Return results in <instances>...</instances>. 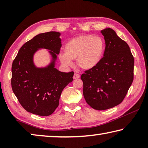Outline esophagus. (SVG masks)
I'll return each mask as SVG.
<instances>
[{"mask_svg": "<svg viewBox=\"0 0 148 148\" xmlns=\"http://www.w3.org/2000/svg\"><path fill=\"white\" fill-rule=\"evenodd\" d=\"M79 77H80L79 74H77V73H74V76H73V78L74 79H77V78H79Z\"/></svg>", "mask_w": 148, "mask_h": 148, "instance_id": "1", "label": "esophagus"}]
</instances>
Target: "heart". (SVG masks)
I'll return each mask as SVG.
<instances>
[{"instance_id":"heart-1","label":"heart","mask_w":148,"mask_h":148,"mask_svg":"<svg viewBox=\"0 0 148 148\" xmlns=\"http://www.w3.org/2000/svg\"><path fill=\"white\" fill-rule=\"evenodd\" d=\"M105 42L99 36L82 35L65 44L64 53L59 55V60L65 66H71L76 60L77 66L88 71L97 66L104 53Z\"/></svg>"}]
</instances>
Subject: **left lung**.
Segmentation results:
<instances>
[{"instance_id":"left-lung-1","label":"left lung","mask_w":148,"mask_h":148,"mask_svg":"<svg viewBox=\"0 0 148 148\" xmlns=\"http://www.w3.org/2000/svg\"><path fill=\"white\" fill-rule=\"evenodd\" d=\"M101 32L106 43L103 57L97 66L81 76L84 98L97 110L121 103L134 79V60L129 45L112 29Z\"/></svg>"}]
</instances>
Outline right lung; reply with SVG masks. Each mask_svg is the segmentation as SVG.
Segmentation results:
<instances>
[{
	"label": "right lung",
	"instance_id": "1",
	"mask_svg": "<svg viewBox=\"0 0 148 148\" xmlns=\"http://www.w3.org/2000/svg\"><path fill=\"white\" fill-rule=\"evenodd\" d=\"M59 35L53 31L36 35L22 46L12 62V91L25 110L40 116L53 113L62 90L73 80V71L62 72L54 67L61 47ZM40 48L52 51L54 61L47 68H36L32 62L33 54Z\"/></svg>",
	"mask_w": 148,
	"mask_h": 148
}]
</instances>
